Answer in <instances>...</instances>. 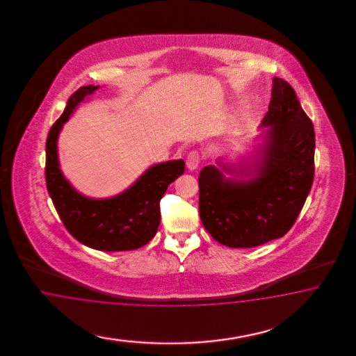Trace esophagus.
Returning <instances> with one entry per match:
<instances>
[{
	"label": "esophagus",
	"instance_id": "obj_1",
	"mask_svg": "<svg viewBox=\"0 0 356 356\" xmlns=\"http://www.w3.org/2000/svg\"><path fill=\"white\" fill-rule=\"evenodd\" d=\"M200 162H201V156H200L198 151H191L188 154V156H186V167H188L189 171L197 170L198 165H200Z\"/></svg>",
	"mask_w": 356,
	"mask_h": 356
}]
</instances>
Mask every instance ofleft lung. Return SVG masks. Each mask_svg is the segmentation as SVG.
<instances>
[{
    "instance_id": "obj_1",
    "label": "left lung",
    "mask_w": 356,
    "mask_h": 356,
    "mask_svg": "<svg viewBox=\"0 0 356 356\" xmlns=\"http://www.w3.org/2000/svg\"><path fill=\"white\" fill-rule=\"evenodd\" d=\"M261 128L266 129L259 136L257 152L249 158L252 163L231 164L219 158L198 176L202 225L229 248H253L284 236L312 188V121L282 78H273L269 111Z\"/></svg>"
}]
</instances>
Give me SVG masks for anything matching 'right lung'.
<instances>
[{
    "instance_id": "obj_1",
    "label": "right lung",
    "mask_w": 356,
    "mask_h": 356,
    "mask_svg": "<svg viewBox=\"0 0 356 356\" xmlns=\"http://www.w3.org/2000/svg\"><path fill=\"white\" fill-rule=\"evenodd\" d=\"M99 87L78 88L49 130L45 143L47 189L66 229L79 243L104 252L133 250L155 236L161 223V200L168 185L183 175L185 162L179 159L154 164L127 191L109 198H90L76 192L60 168L57 140L79 103Z\"/></svg>"
}]
</instances>
